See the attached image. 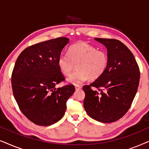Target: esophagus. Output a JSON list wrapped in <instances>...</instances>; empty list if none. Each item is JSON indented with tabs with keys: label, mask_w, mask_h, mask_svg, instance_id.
<instances>
[{
	"label": "esophagus",
	"mask_w": 149,
	"mask_h": 149,
	"mask_svg": "<svg viewBox=\"0 0 149 149\" xmlns=\"http://www.w3.org/2000/svg\"><path fill=\"white\" fill-rule=\"evenodd\" d=\"M80 89H81V87L80 85H75V89H76V90H79Z\"/></svg>",
	"instance_id": "obj_1"
}]
</instances>
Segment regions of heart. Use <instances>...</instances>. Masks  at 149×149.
<instances>
[{
  "instance_id": "b5f03b06",
  "label": "heart",
  "mask_w": 149,
  "mask_h": 149,
  "mask_svg": "<svg viewBox=\"0 0 149 149\" xmlns=\"http://www.w3.org/2000/svg\"><path fill=\"white\" fill-rule=\"evenodd\" d=\"M77 70L68 78V81L79 85L89 79L95 80L100 77L109 64V56L104 51L84 42L72 45L68 54H62L58 59V66L63 74L68 76L74 68Z\"/></svg>"
}]
</instances>
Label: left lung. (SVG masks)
Returning <instances> with one entry per match:
<instances>
[{"instance_id":"obj_1","label":"left lung","mask_w":149,"mask_h":149,"mask_svg":"<svg viewBox=\"0 0 149 149\" xmlns=\"http://www.w3.org/2000/svg\"><path fill=\"white\" fill-rule=\"evenodd\" d=\"M95 40L107 47L109 64L100 77L83 87L85 93L83 105L93 119L112 123L123 117L131 107L139 85L140 69L133 54L120 40Z\"/></svg>"}]
</instances>
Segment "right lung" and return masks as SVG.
<instances>
[{
  "label": "right lung",
  "instance_id": "right-lung-1",
  "mask_svg": "<svg viewBox=\"0 0 149 149\" xmlns=\"http://www.w3.org/2000/svg\"><path fill=\"white\" fill-rule=\"evenodd\" d=\"M68 38L60 37L26 48L16 60L11 74L14 97L22 113L38 125H52L62 119L73 85L56 88L65 80L58 66Z\"/></svg>",
  "mask_w": 149,
  "mask_h": 149
}]
</instances>
